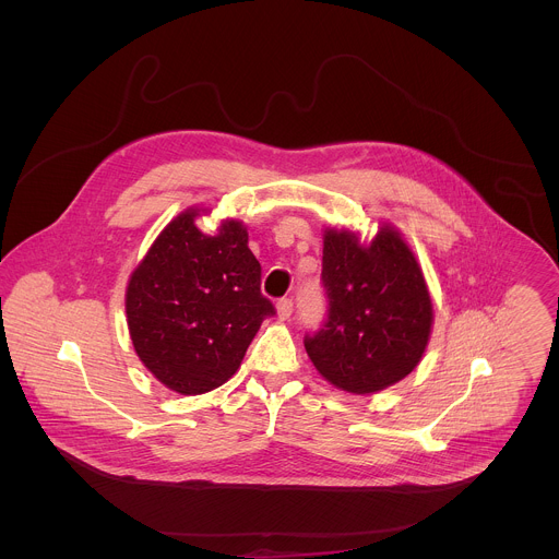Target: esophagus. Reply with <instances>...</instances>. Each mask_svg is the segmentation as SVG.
<instances>
[{"instance_id":"obj_1","label":"esophagus","mask_w":559,"mask_h":559,"mask_svg":"<svg viewBox=\"0 0 559 559\" xmlns=\"http://www.w3.org/2000/svg\"><path fill=\"white\" fill-rule=\"evenodd\" d=\"M290 314H293V301L290 299H280L277 301V319H290Z\"/></svg>"}]
</instances>
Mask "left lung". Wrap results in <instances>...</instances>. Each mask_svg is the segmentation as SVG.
I'll list each match as a JSON object with an SVG mask.
<instances>
[{"label": "left lung", "instance_id": "obj_1", "mask_svg": "<svg viewBox=\"0 0 559 559\" xmlns=\"http://www.w3.org/2000/svg\"><path fill=\"white\" fill-rule=\"evenodd\" d=\"M322 284L329 317L306 335V350L326 383L370 396L417 368L435 312L421 266L396 226L381 224L370 240L324 228Z\"/></svg>", "mask_w": 559, "mask_h": 559}]
</instances>
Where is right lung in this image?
Returning a JSON list of instances; mask_svg holds the SVG:
<instances>
[{
  "instance_id": "obj_1",
  "label": "right lung",
  "mask_w": 559,
  "mask_h": 559,
  "mask_svg": "<svg viewBox=\"0 0 559 559\" xmlns=\"http://www.w3.org/2000/svg\"><path fill=\"white\" fill-rule=\"evenodd\" d=\"M209 213L191 206L176 215L133 269L124 295L140 361L182 396L233 379L262 320L275 314L260 293L247 228L224 219L215 235H204L195 219Z\"/></svg>"
}]
</instances>
